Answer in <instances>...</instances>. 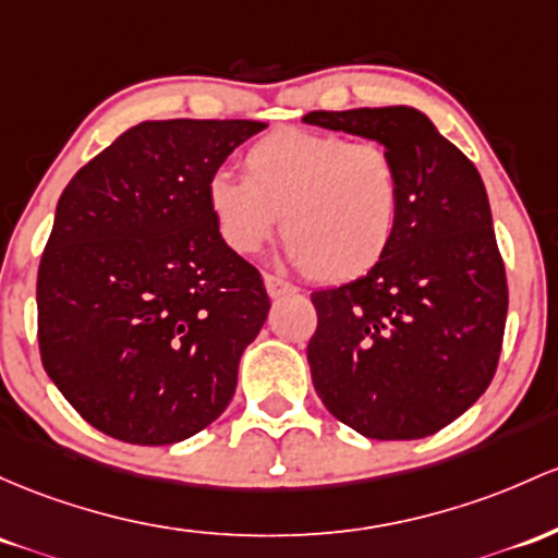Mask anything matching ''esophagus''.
Returning a JSON list of instances; mask_svg holds the SVG:
<instances>
[{"mask_svg": "<svg viewBox=\"0 0 558 558\" xmlns=\"http://www.w3.org/2000/svg\"><path fill=\"white\" fill-rule=\"evenodd\" d=\"M265 289L272 299H280V296H289V293H296L299 289L289 280L283 278H275V275H265Z\"/></svg>", "mask_w": 558, "mask_h": 558, "instance_id": "34e87169", "label": "esophagus"}]
</instances>
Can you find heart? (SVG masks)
<instances>
[{
	"instance_id": "1",
	"label": "heart",
	"mask_w": 558,
	"mask_h": 558,
	"mask_svg": "<svg viewBox=\"0 0 558 558\" xmlns=\"http://www.w3.org/2000/svg\"><path fill=\"white\" fill-rule=\"evenodd\" d=\"M206 206L232 254H256L280 217L289 259L320 283H347L387 256L402 177L381 143L280 130L246 150L243 180L230 171L209 177Z\"/></svg>"
}]
</instances>
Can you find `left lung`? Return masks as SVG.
Here are the masks:
<instances>
[{
  "mask_svg": "<svg viewBox=\"0 0 558 558\" xmlns=\"http://www.w3.org/2000/svg\"><path fill=\"white\" fill-rule=\"evenodd\" d=\"M302 121L376 140L402 177L387 256L312 293V384L363 437H428L485 395L504 347L508 286L485 182L418 108L312 110Z\"/></svg>",
  "mask_w": 558,
  "mask_h": 558,
  "instance_id": "1",
  "label": "left lung"
}]
</instances>
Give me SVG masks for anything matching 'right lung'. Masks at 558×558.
Returning a JSON list of instances; mask_svg holds the SVG:
<instances>
[{"label": "right lung", "instance_id": "add662e5", "mask_svg": "<svg viewBox=\"0 0 558 558\" xmlns=\"http://www.w3.org/2000/svg\"><path fill=\"white\" fill-rule=\"evenodd\" d=\"M262 121H143L73 174L36 280L47 376L87 424L174 445L230 405L267 320L259 269L219 238L206 182Z\"/></svg>", "mask_w": 558, "mask_h": 558}]
</instances>
